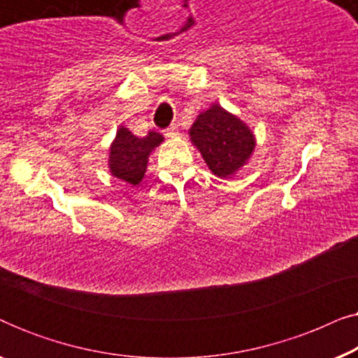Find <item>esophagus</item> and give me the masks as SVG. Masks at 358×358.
I'll list each match as a JSON object with an SVG mask.
<instances>
[{"mask_svg":"<svg viewBox=\"0 0 358 358\" xmlns=\"http://www.w3.org/2000/svg\"><path fill=\"white\" fill-rule=\"evenodd\" d=\"M164 135H166V136H174V135H178V125H176V124L169 125L168 129L164 130Z\"/></svg>","mask_w":358,"mask_h":358,"instance_id":"obj_1","label":"esophagus"}]
</instances>
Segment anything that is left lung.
I'll use <instances>...</instances> for the list:
<instances>
[{
  "mask_svg": "<svg viewBox=\"0 0 358 358\" xmlns=\"http://www.w3.org/2000/svg\"><path fill=\"white\" fill-rule=\"evenodd\" d=\"M189 135L208 169L218 178H228L243 168L256 146L248 125L218 104L197 117Z\"/></svg>",
  "mask_w": 358,
  "mask_h": 358,
  "instance_id": "8db88e82",
  "label": "left lung"
}]
</instances>
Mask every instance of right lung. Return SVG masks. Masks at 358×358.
Returning a JSON list of instances; mask_svg holds the SVG:
<instances>
[{"instance_id": "obj_1", "label": "right lung", "mask_w": 358, "mask_h": 358, "mask_svg": "<svg viewBox=\"0 0 358 358\" xmlns=\"http://www.w3.org/2000/svg\"><path fill=\"white\" fill-rule=\"evenodd\" d=\"M163 141V135L150 131L145 138L135 136L129 129L117 130L114 143L110 145L109 168L114 178L130 184H140L143 179L148 156Z\"/></svg>"}]
</instances>
